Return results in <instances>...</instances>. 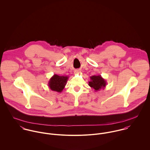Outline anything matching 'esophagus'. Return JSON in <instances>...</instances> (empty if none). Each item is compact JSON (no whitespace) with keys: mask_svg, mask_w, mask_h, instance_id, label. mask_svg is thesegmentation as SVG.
I'll use <instances>...</instances> for the list:
<instances>
[{"mask_svg":"<svg viewBox=\"0 0 150 150\" xmlns=\"http://www.w3.org/2000/svg\"><path fill=\"white\" fill-rule=\"evenodd\" d=\"M80 72V71L79 70H76L74 71V73H75V74H79Z\"/></svg>","mask_w":150,"mask_h":150,"instance_id":"obj_1","label":"esophagus"}]
</instances>
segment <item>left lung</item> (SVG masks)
Instances as JSON below:
<instances>
[{"label":"left lung","instance_id":"left-lung-1","mask_svg":"<svg viewBox=\"0 0 150 150\" xmlns=\"http://www.w3.org/2000/svg\"><path fill=\"white\" fill-rule=\"evenodd\" d=\"M88 85L97 92L100 91V89H104L107 85V82L101 75H94L90 77Z\"/></svg>","mask_w":150,"mask_h":150}]
</instances>
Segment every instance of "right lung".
<instances>
[{
  "label": "right lung",
  "instance_id": "obj_1",
  "mask_svg": "<svg viewBox=\"0 0 150 150\" xmlns=\"http://www.w3.org/2000/svg\"><path fill=\"white\" fill-rule=\"evenodd\" d=\"M68 79V76L54 74L50 79L48 86L51 90L61 93L64 89Z\"/></svg>",
  "mask_w": 150,
  "mask_h": 150
}]
</instances>
